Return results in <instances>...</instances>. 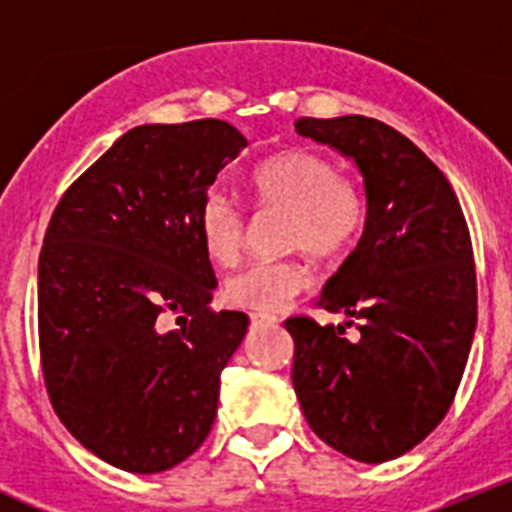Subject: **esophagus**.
Here are the masks:
<instances>
[{
	"instance_id": "obj_1",
	"label": "esophagus",
	"mask_w": 512,
	"mask_h": 512,
	"mask_svg": "<svg viewBox=\"0 0 512 512\" xmlns=\"http://www.w3.org/2000/svg\"><path fill=\"white\" fill-rule=\"evenodd\" d=\"M248 318H251V325H274L279 320L277 315H271V312H251Z\"/></svg>"
}]
</instances>
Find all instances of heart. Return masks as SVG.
Segmentation results:
<instances>
[{"label": "heart", "instance_id": "heart-1", "mask_svg": "<svg viewBox=\"0 0 512 512\" xmlns=\"http://www.w3.org/2000/svg\"><path fill=\"white\" fill-rule=\"evenodd\" d=\"M251 189L261 207L289 212L284 243L315 259H336L364 233V194L320 153L287 151L269 158L251 174ZM197 233L207 256L230 266L246 243V215L228 194L207 192L197 207ZM307 282L310 274L300 261H256L225 282L223 297L243 310L277 312L295 300Z\"/></svg>", "mask_w": 512, "mask_h": 512}]
</instances>
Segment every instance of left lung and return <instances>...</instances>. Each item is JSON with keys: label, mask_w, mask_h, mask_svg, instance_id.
Instances as JSON below:
<instances>
[{"label": "left lung", "mask_w": 512, "mask_h": 512, "mask_svg": "<svg viewBox=\"0 0 512 512\" xmlns=\"http://www.w3.org/2000/svg\"><path fill=\"white\" fill-rule=\"evenodd\" d=\"M302 138L359 166L361 241L318 305L361 319L318 325L297 315L292 384L318 438L364 464L418 446L449 413L477 328L472 238L443 171L413 140L364 115L295 122Z\"/></svg>", "instance_id": "obj_1"}]
</instances>
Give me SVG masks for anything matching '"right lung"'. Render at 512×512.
<instances>
[{
  "label": "right lung",
  "mask_w": 512,
  "mask_h": 512,
  "mask_svg": "<svg viewBox=\"0 0 512 512\" xmlns=\"http://www.w3.org/2000/svg\"><path fill=\"white\" fill-rule=\"evenodd\" d=\"M243 148L212 117L138 125L53 210L38 261L45 390L71 436L112 467L166 472L215 423L248 315L210 310L217 279L197 207Z\"/></svg>",
  "instance_id": "obj_1"
}]
</instances>
